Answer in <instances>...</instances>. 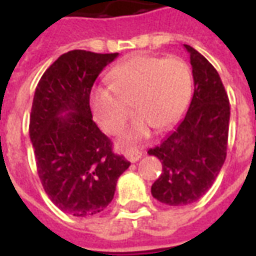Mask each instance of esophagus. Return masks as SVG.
Masks as SVG:
<instances>
[{
    "label": "esophagus",
    "mask_w": 256,
    "mask_h": 256,
    "mask_svg": "<svg viewBox=\"0 0 256 256\" xmlns=\"http://www.w3.org/2000/svg\"><path fill=\"white\" fill-rule=\"evenodd\" d=\"M124 158L130 162H136V160H140V158L142 156V152L140 150H136V148H128V150H124Z\"/></svg>",
    "instance_id": "1"
}]
</instances>
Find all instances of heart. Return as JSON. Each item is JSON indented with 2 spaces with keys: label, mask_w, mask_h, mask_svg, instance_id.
I'll list each match as a JSON object with an SVG mask.
<instances>
[{
  "label": "heart",
  "mask_w": 256,
  "mask_h": 256,
  "mask_svg": "<svg viewBox=\"0 0 256 256\" xmlns=\"http://www.w3.org/2000/svg\"><path fill=\"white\" fill-rule=\"evenodd\" d=\"M110 86H94L88 104L104 132L114 134L132 112H140L122 134L124 142L144 138L150 128L166 130L180 120L192 92V74L179 57L132 56L108 74Z\"/></svg>",
  "instance_id": "1"
}]
</instances>
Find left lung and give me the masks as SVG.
Masks as SVG:
<instances>
[{
	"label": "left lung",
	"instance_id": "8db88e82",
	"mask_svg": "<svg viewBox=\"0 0 256 256\" xmlns=\"http://www.w3.org/2000/svg\"><path fill=\"white\" fill-rule=\"evenodd\" d=\"M190 54L194 96L178 126L148 150L162 164L152 196L168 206L196 202L212 186L227 154L230 102L215 68L194 48Z\"/></svg>",
	"mask_w": 256,
	"mask_h": 256
}]
</instances>
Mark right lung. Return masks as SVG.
Wrapping results in <instances>:
<instances>
[{"mask_svg":"<svg viewBox=\"0 0 256 256\" xmlns=\"http://www.w3.org/2000/svg\"><path fill=\"white\" fill-rule=\"evenodd\" d=\"M118 57L72 50L38 82L29 136L38 176L50 200L66 214L92 216L114 198L116 180L130 166L92 120L88 94L96 77Z\"/></svg>","mask_w":256,"mask_h":256,"instance_id":"obj_1","label":"right lung"}]
</instances>
